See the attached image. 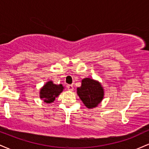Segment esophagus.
<instances>
[{
    "label": "esophagus",
    "mask_w": 149,
    "mask_h": 149,
    "mask_svg": "<svg viewBox=\"0 0 149 149\" xmlns=\"http://www.w3.org/2000/svg\"><path fill=\"white\" fill-rule=\"evenodd\" d=\"M66 88L69 90H71V91H73V86L72 85H68L67 86H66Z\"/></svg>",
    "instance_id": "1"
}]
</instances>
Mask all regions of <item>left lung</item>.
<instances>
[{
  "label": "left lung",
  "instance_id": "left-lung-1",
  "mask_svg": "<svg viewBox=\"0 0 149 149\" xmlns=\"http://www.w3.org/2000/svg\"><path fill=\"white\" fill-rule=\"evenodd\" d=\"M77 93L88 109L96 107L104 97V90L100 83L88 78L82 80L81 86L77 88Z\"/></svg>",
  "mask_w": 149,
  "mask_h": 149
}]
</instances>
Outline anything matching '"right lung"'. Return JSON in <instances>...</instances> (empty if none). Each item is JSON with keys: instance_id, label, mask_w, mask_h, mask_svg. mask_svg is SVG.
Returning <instances> with one entry per match:
<instances>
[{"instance_id": "obj_1", "label": "right lung", "mask_w": 149, "mask_h": 149, "mask_svg": "<svg viewBox=\"0 0 149 149\" xmlns=\"http://www.w3.org/2000/svg\"><path fill=\"white\" fill-rule=\"evenodd\" d=\"M63 89L64 87L61 84L55 85L52 81H49L40 90V97L46 103H51L63 91Z\"/></svg>"}]
</instances>
